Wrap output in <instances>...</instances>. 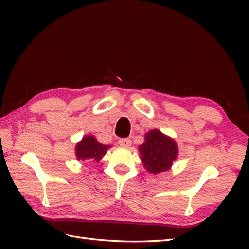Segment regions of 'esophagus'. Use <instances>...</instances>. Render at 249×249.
Instances as JSON below:
<instances>
[{
    "mask_svg": "<svg viewBox=\"0 0 249 249\" xmlns=\"http://www.w3.org/2000/svg\"><path fill=\"white\" fill-rule=\"evenodd\" d=\"M119 144L122 147H129L131 145V141L128 138H123L119 140Z\"/></svg>",
    "mask_w": 249,
    "mask_h": 249,
    "instance_id": "esophagus-1",
    "label": "esophagus"
}]
</instances>
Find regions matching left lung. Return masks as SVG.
<instances>
[{"label": "left lung", "instance_id": "obj_1", "mask_svg": "<svg viewBox=\"0 0 249 249\" xmlns=\"http://www.w3.org/2000/svg\"><path fill=\"white\" fill-rule=\"evenodd\" d=\"M140 158L144 168L151 173H160L171 168L178 157L177 142L160 130H150L144 137V143L139 146Z\"/></svg>", "mask_w": 249, "mask_h": 249}]
</instances>
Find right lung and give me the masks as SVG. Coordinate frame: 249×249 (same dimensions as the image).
Instances as JSON below:
<instances>
[{
    "label": "right lung",
    "mask_w": 249,
    "mask_h": 249,
    "mask_svg": "<svg viewBox=\"0 0 249 249\" xmlns=\"http://www.w3.org/2000/svg\"><path fill=\"white\" fill-rule=\"evenodd\" d=\"M111 145H105L99 143L94 136L89 135L83 137L80 142L76 145V157L78 160H92L99 161L103 156L107 153Z\"/></svg>",
    "instance_id": "1"
}]
</instances>
